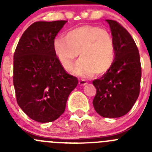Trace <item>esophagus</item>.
Listing matches in <instances>:
<instances>
[{
	"instance_id": "obj_1",
	"label": "esophagus",
	"mask_w": 152,
	"mask_h": 152,
	"mask_svg": "<svg viewBox=\"0 0 152 152\" xmlns=\"http://www.w3.org/2000/svg\"><path fill=\"white\" fill-rule=\"evenodd\" d=\"M78 84L80 86H84L88 84V82H87V80H79Z\"/></svg>"
}]
</instances>
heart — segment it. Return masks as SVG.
<instances>
[{"label": "heart", "instance_id": "heart-1", "mask_svg": "<svg viewBox=\"0 0 152 152\" xmlns=\"http://www.w3.org/2000/svg\"><path fill=\"white\" fill-rule=\"evenodd\" d=\"M53 50L62 68L71 71L79 54L80 60L75 72L82 77L107 72L115 59V45L112 36L103 28L83 25L68 31L64 39L56 38Z\"/></svg>", "mask_w": 152, "mask_h": 152}]
</instances>
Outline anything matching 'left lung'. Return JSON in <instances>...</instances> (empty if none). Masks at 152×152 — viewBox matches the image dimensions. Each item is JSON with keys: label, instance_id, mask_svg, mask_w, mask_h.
<instances>
[{"label": "left lung", "instance_id": "1", "mask_svg": "<svg viewBox=\"0 0 152 152\" xmlns=\"http://www.w3.org/2000/svg\"><path fill=\"white\" fill-rule=\"evenodd\" d=\"M106 21L115 45V59L108 72L93 81L96 90L93 105L100 116L118 118L129 112L139 97L142 68L139 49L128 31L116 21Z\"/></svg>", "mask_w": 152, "mask_h": 152}]
</instances>
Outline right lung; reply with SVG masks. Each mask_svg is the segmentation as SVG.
<instances>
[{
    "instance_id": "obj_1",
    "label": "right lung",
    "mask_w": 152,
    "mask_h": 152,
    "mask_svg": "<svg viewBox=\"0 0 152 152\" xmlns=\"http://www.w3.org/2000/svg\"><path fill=\"white\" fill-rule=\"evenodd\" d=\"M67 22L34 23L22 35L14 52L13 80L17 103L39 123L59 117L78 83L64 71L53 50L55 38Z\"/></svg>"
}]
</instances>
